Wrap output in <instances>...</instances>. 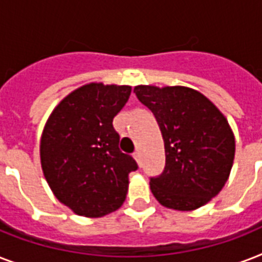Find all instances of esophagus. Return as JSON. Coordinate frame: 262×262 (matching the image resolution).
Returning <instances> with one entry per match:
<instances>
[{
	"label": "esophagus",
	"mask_w": 262,
	"mask_h": 262,
	"mask_svg": "<svg viewBox=\"0 0 262 262\" xmlns=\"http://www.w3.org/2000/svg\"><path fill=\"white\" fill-rule=\"evenodd\" d=\"M133 156H135V159L137 160V163L141 166V154H140V151H136L135 154H133Z\"/></svg>",
	"instance_id": "1"
}]
</instances>
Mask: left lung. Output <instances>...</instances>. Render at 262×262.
<instances>
[{
	"label": "left lung",
	"instance_id": "obj_1",
	"mask_svg": "<svg viewBox=\"0 0 262 262\" xmlns=\"http://www.w3.org/2000/svg\"><path fill=\"white\" fill-rule=\"evenodd\" d=\"M135 94L154 113L164 141L166 166L149 178L152 194L177 211L203 207L231 171L235 140L227 119L191 88L137 85Z\"/></svg>",
	"mask_w": 262,
	"mask_h": 262
}]
</instances>
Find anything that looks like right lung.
<instances>
[{
	"mask_svg": "<svg viewBox=\"0 0 262 262\" xmlns=\"http://www.w3.org/2000/svg\"><path fill=\"white\" fill-rule=\"evenodd\" d=\"M127 85L87 84L51 113L40 140L45 178L55 197L80 216L100 217L125 201L136 160L119 149L113 119L130 96Z\"/></svg>",
	"mask_w": 262,
	"mask_h": 262,
	"instance_id": "right-lung-1",
	"label": "right lung"
}]
</instances>
